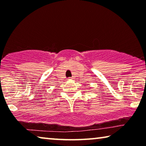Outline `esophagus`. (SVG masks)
<instances>
[{
    "instance_id": "obj_1",
    "label": "esophagus",
    "mask_w": 146,
    "mask_h": 146,
    "mask_svg": "<svg viewBox=\"0 0 146 146\" xmlns=\"http://www.w3.org/2000/svg\"><path fill=\"white\" fill-rule=\"evenodd\" d=\"M69 80H71V79H73V77H69Z\"/></svg>"
}]
</instances>
